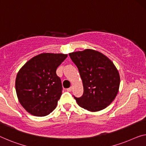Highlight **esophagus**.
<instances>
[{
  "mask_svg": "<svg viewBox=\"0 0 146 146\" xmlns=\"http://www.w3.org/2000/svg\"><path fill=\"white\" fill-rule=\"evenodd\" d=\"M66 90H67V91H69V92H70V91H71L72 90V87H69V88H68V89H66Z\"/></svg>",
  "mask_w": 146,
  "mask_h": 146,
  "instance_id": "34e87169",
  "label": "esophagus"
}]
</instances>
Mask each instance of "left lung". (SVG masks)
Returning a JSON list of instances; mask_svg holds the SVG:
<instances>
[{"mask_svg": "<svg viewBox=\"0 0 146 146\" xmlns=\"http://www.w3.org/2000/svg\"><path fill=\"white\" fill-rule=\"evenodd\" d=\"M79 70L84 94L74 96L80 107L90 111L106 108L115 99L120 84L118 70L111 60L97 51L87 49L69 53Z\"/></svg>", "mask_w": 146, "mask_h": 146, "instance_id": "obj_1", "label": "left lung"}]
</instances>
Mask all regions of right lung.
<instances>
[{"instance_id": "right-lung-1", "label": "right lung", "mask_w": 146, "mask_h": 146, "mask_svg": "<svg viewBox=\"0 0 146 146\" xmlns=\"http://www.w3.org/2000/svg\"><path fill=\"white\" fill-rule=\"evenodd\" d=\"M66 57L62 53H41L27 62L18 72L17 96L29 113L43 117L55 109L62 91L56 70Z\"/></svg>"}]
</instances>
